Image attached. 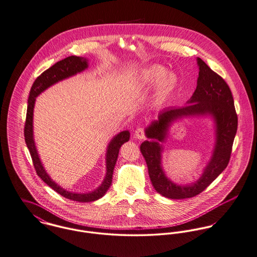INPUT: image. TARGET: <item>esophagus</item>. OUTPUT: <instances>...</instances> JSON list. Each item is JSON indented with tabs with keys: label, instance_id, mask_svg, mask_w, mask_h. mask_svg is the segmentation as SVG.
<instances>
[{
	"label": "esophagus",
	"instance_id": "esophagus-1",
	"mask_svg": "<svg viewBox=\"0 0 257 257\" xmlns=\"http://www.w3.org/2000/svg\"><path fill=\"white\" fill-rule=\"evenodd\" d=\"M135 138L138 139V140H143L145 139V131H144V128H138L136 131H135Z\"/></svg>",
	"mask_w": 257,
	"mask_h": 257
}]
</instances>
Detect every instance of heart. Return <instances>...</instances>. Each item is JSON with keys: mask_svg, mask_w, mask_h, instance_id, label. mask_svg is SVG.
<instances>
[{"mask_svg": "<svg viewBox=\"0 0 257 257\" xmlns=\"http://www.w3.org/2000/svg\"><path fill=\"white\" fill-rule=\"evenodd\" d=\"M178 78L173 72L159 64H154L144 69L135 79V85L140 89H147L158 84V96L163 98L168 95L177 85Z\"/></svg>", "mask_w": 257, "mask_h": 257, "instance_id": "b5f03b06", "label": "heart"}]
</instances>
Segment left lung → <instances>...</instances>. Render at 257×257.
<instances>
[{
    "label": "left lung",
    "instance_id": "left-lung-1",
    "mask_svg": "<svg viewBox=\"0 0 257 257\" xmlns=\"http://www.w3.org/2000/svg\"><path fill=\"white\" fill-rule=\"evenodd\" d=\"M197 62L199 69L197 89L187 101L188 104L161 110L158 119L152 121L145 130L150 140L142 143L140 147L155 190L161 196L172 199L197 196L223 172L229 163L237 133V113L229 86L202 59L198 58ZM201 116H210L215 122L216 144L213 156L196 182L178 185L167 178L163 170L162 144L167 139L173 121L184 117Z\"/></svg>",
    "mask_w": 257,
    "mask_h": 257
}]
</instances>
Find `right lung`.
<instances>
[{
    "mask_svg": "<svg viewBox=\"0 0 257 257\" xmlns=\"http://www.w3.org/2000/svg\"><path fill=\"white\" fill-rule=\"evenodd\" d=\"M88 68V59L71 56L66 59L59 60L56 64H54L52 67L44 71L35 82L33 83L29 98H28V106H27V113H26V121L24 126V138L26 146L30 152L32 161L35 167V170L39 176L49 187H51L54 191H56L60 196L63 198H68L71 200L79 201V202H91L95 201L99 198H102L107 190L109 189L111 182H112V174L113 169L116 163V160L118 158L119 149L121 146L128 142L130 139V132L128 130L122 131L115 135L111 141L109 142L106 154H105V166H106V173L103 181L101 182L100 186L96 190L89 192V193H74L67 191L63 188H61L58 185L52 178L49 176L47 171L45 170L42 161L39 158L35 141L33 136V111L35 106L36 98L39 96L41 93H43L45 90H47L49 87L55 85L59 81L67 79L71 76L76 75L84 71Z\"/></svg>",
    "mask_w": 257,
    "mask_h": 257,
    "instance_id": "add662e5",
    "label": "right lung"
}]
</instances>
